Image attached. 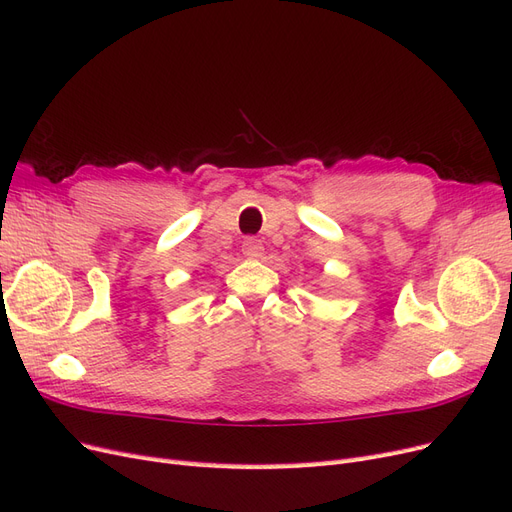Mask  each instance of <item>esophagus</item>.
<instances>
[{
  "instance_id": "34e87169",
  "label": "esophagus",
  "mask_w": 512,
  "mask_h": 512,
  "mask_svg": "<svg viewBox=\"0 0 512 512\" xmlns=\"http://www.w3.org/2000/svg\"><path fill=\"white\" fill-rule=\"evenodd\" d=\"M241 250H243V254H245L247 258H252V260H256V258H260L262 254H265V247H262V241H260V239H254V237H245V239H243V245H241Z\"/></svg>"
}]
</instances>
